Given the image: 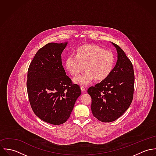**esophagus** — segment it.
Returning <instances> with one entry per match:
<instances>
[{
  "label": "esophagus",
  "instance_id": "34e87169",
  "mask_svg": "<svg viewBox=\"0 0 156 156\" xmlns=\"http://www.w3.org/2000/svg\"><path fill=\"white\" fill-rule=\"evenodd\" d=\"M80 89H81V90H82V92H85V91L87 90V88H86L85 87H83V86H82V87H80Z\"/></svg>",
  "mask_w": 156,
  "mask_h": 156
}]
</instances>
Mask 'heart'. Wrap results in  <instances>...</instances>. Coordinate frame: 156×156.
<instances>
[{
    "instance_id": "obj_1",
    "label": "heart",
    "mask_w": 156,
    "mask_h": 156,
    "mask_svg": "<svg viewBox=\"0 0 156 156\" xmlns=\"http://www.w3.org/2000/svg\"><path fill=\"white\" fill-rule=\"evenodd\" d=\"M115 61V56L111 51L104 50L97 45H83L76 50L75 55L68 56L65 67L71 75L76 76L84 66L85 71L76 76L73 81L80 85H87L94 79L98 82L106 79L112 71Z\"/></svg>"
}]
</instances>
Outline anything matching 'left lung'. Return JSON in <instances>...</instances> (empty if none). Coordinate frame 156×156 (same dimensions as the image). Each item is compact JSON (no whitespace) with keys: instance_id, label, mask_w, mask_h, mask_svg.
<instances>
[{"instance_id":"obj_1","label":"left lung","mask_w":156,"mask_h":156,"mask_svg":"<svg viewBox=\"0 0 156 156\" xmlns=\"http://www.w3.org/2000/svg\"><path fill=\"white\" fill-rule=\"evenodd\" d=\"M116 49L118 59L109 76L88 89L92 98L94 116L103 122H110L122 116L130 106L133 97L134 76L133 65L122 49Z\"/></svg>"}]
</instances>
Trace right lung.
<instances>
[{"mask_svg":"<svg viewBox=\"0 0 156 156\" xmlns=\"http://www.w3.org/2000/svg\"><path fill=\"white\" fill-rule=\"evenodd\" d=\"M68 43H50L35 54L27 71V90L30 105L41 120L64 124L69 118L80 87L73 84L62 66L61 54Z\"/></svg>","mask_w":156,"mask_h":156,"instance_id":"add662e5","label":"right lung"}]
</instances>
